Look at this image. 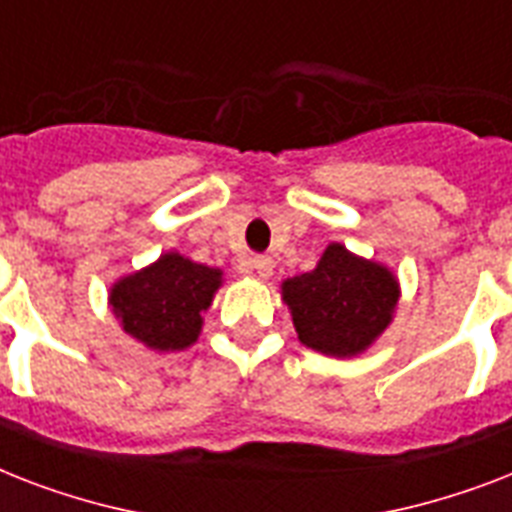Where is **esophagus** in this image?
Returning <instances> with one entry per match:
<instances>
[{"mask_svg": "<svg viewBox=\"0 0 512 512\" xmlns=\"http://www.w3.org/2000/svg\"><path fill=\"white\" fill-rule=\"evenodd\" d=\"M249 265H252V271H255L260 279H268L273 273V260L268 255H255L249 260Z\"/></svg>", "mask_w": 512, "mask_h": 512, "instance_id": "esophagus-1", "label": "esophagus"}]
</instances>
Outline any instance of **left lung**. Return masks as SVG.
Here are the masks:
<instances>
[{"label": "left lung", "instance_id": "obj_1", "mask_svg": "<svg viewBox=\"0 0 512 512\" xmlns=\"http://www.w3.org/2000/svg\"><path fill=\"white\" fill-rule=\"evenodd\" d=\"M297 337L327 356H356L393 319L398 303L396 276L342 244H329L311 273L281 284Z\"/></svg>", "mask_w": 512, "mask_h": 512}]
</instances>
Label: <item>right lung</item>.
<instances>
[{
    "label": "right lung",
    "mask_w": 512,
    "mask_h": 512,
    "mask_svg": "<svg viewBox=\"0 0 512 512\" xmlns=\"http://www.w3.org/2000/svg\"><path fill=\"white\" fill-rule=\"evenodd\" d=\"M223 273L167 252L143 271L124 276L111 289V308L127 335L154 350H183L201 332Z\"/></svg>",
    "instance_id": "1"
}]
</instances>
